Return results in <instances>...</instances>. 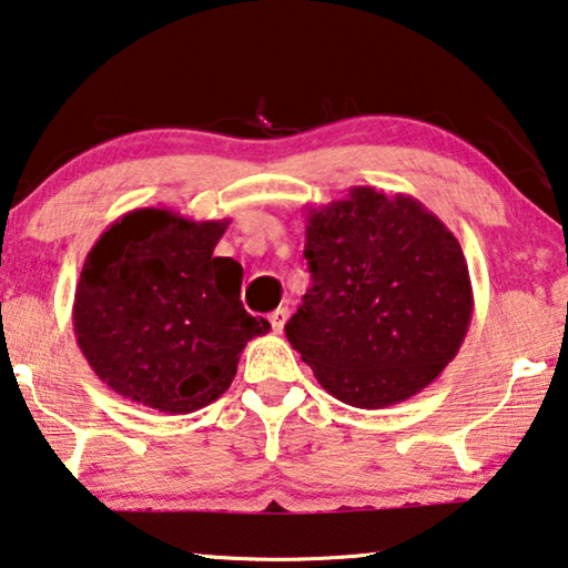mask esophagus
Wrapping results in <instances>:
<instances>
[{
	"label": "esophagus",
	"instance_id": "esophagus-1",
	"mask_svg": "<svg viewBox=\"0 0 568 568\" xmlns=\"http://www.w3.org/2000/svg\"><path fill=\"white\" fill-rule=\"evenodd\" d=\"M287 307H277V311H273L271 315H267V321H271V325H273V331L275 333H281L283 328H285V321H287Z\"/></svg>",
	"mask_w": 568,
	"mask_h": 568
}]
</instances>
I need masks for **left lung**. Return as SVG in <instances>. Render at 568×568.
<instances>
[{
  "label": "left lung",
  "mask_w": 568,
  "mask_h": 568,
  "mask_svg": "<svg viewBox=\"0 0 568 568\" xmlns=\"http://www.w3.org/2000/svg\"><path fill=\"white\" fill-rule=\"evenodd\" d=\"M305 220L313 285L287 341L348 406L416 396L456 358L474 313L458 240L416 197L376 187H353Z\"/></svg>",
  "instance_id": "left-lung-1"
}]
</instances>
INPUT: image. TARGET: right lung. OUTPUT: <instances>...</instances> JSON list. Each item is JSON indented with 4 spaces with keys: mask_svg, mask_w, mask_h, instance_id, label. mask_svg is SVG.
I'll return each mask as SVG.
<instances>
[{
    "mask_svg": "<svg viewBox=\"0 0 568 568\" xmlns=\"http://www.w3.org/2000/svg\"><path fill=\"white\" fill-rule=\"evenodd\" d=\"M230 220L140 207L92 245L72 323L102 383L142 406L192 413L223 396L240 353L271 331L240 301L243 265L215 257Z\"/></svg>",
    "mask_w": 568,
    "mask_h": 568,
    "instance_id": "add662e5",
    "label": "right lung"
}]
</instances>
